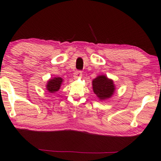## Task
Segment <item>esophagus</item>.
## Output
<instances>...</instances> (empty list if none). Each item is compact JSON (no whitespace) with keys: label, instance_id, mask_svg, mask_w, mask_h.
I'll use <instances>...</instances> for the list:
<instances>
[{"label":"esophagus","instance_id":"34e87169","mask_svg":"<svg viewBox=\"0 0 161 161\" xmlns=\"http://www.w3.org/2000/svg\"><path fill=\"white\" fill-rule=\"evenodd\" d=\"M82 76V72L81 71H75V73L74 74V78H78V77H81Z\"/></svg>","mask_w":161,"mask_h":161}]
</instances>
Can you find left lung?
Here are the masks:
<instances>
[{"label":"left lung","mask_w":161,"mask_h":161,"mask_svg":"<svg viewBox=\"0 0 161 161\" xmlns=\"http://www.w3.org/2000/svg\"><path fill=\"white\" fill-rule=\"evenodd\" d=\"M93 91L100 100H106L114 94L115 86L114 81L105 76H99L92 81Z\"/></svg>","instance_id":"8db88e82"}]
</instances>
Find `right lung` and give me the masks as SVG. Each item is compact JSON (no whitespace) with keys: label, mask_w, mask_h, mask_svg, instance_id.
Wrapping results in <instances>:
<instances>
[{"label":"right lung","mask_w":161,"mask_h":161,"mask_svg":"<svg viewBox=\"0 0 161 161\" xmlns=\"http://www.w3.org/2000/svg\"><path fill=\"white\" fill-rule=\"evenodd\" d=\"M62 81H63V80L60 77H55L53 79H51L47 82V90L50 92H57L60 89V87H61Z\"/></svg>","instance_id":"obj_1"}]
</instances>
